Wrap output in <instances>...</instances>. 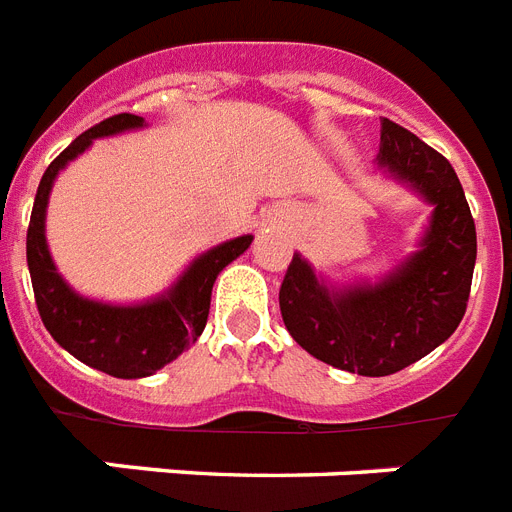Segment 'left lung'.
I'll return each instance as SVG.
<instances>
[{"label":"left lung","mask_w":512,"mask_h":512,"mask_svg":"<svg viewBox=\"0 0 512 512\" xmlns=\"http://www.w3.org/2000/svg\"><path fill=\"white\" fill-rule=\"evenodd\" d=\"M375 163L431 206L418 251L375 282H333L293 253L280 288L293 341L320 362L367 378L404 370L455 333L476 267V224L452 163L388 118L380 121Z\"/></svg>","instance_id":"obj_1"}]
</instances>
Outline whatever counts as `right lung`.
Listing matches in <instances>:
<instances>
[{"label":"right lung","mask_w":512,"mask_h":512,"mask_svg":"<svg viewBox=\"0 0 512 512\" xmlns=\"http://www.w3.org/2000/svg\"><path fill=\"white\" fill-rule=\"evenodd\" d=\"M145 126L142 116L118 113L65 147L39 182L26 237L28 272L44 327L68 354L113 378H147L198 341L208 320L216 277L253 243V235H240L208 248L163 293L137 304L97 301L71 288V282L57 272L47 245V203L57 174L87 153L94 140Z\"/></svg>","instance_id":"add662e5"}]
</instances>
